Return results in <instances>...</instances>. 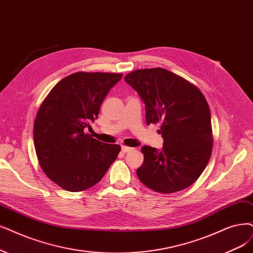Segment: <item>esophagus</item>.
I'll use <instances>...</instances> for the list:
<instances>
[{
  "instance_id": "1",
  "label": "esophagus",
  "mask_w": 253,
  "mask_h": 253,
  "mask_svg": "<svg viewBox=\"0 0 253 253\" xmlns=\"http://www.w3.org/2000/svg\"><path fill=\"white\" fill-rule=\"evenodd\" d=\"M133 148L131 147H128V146H122V151H123L124 153H127V152H130L132 151Z\"/></svg>"
}]
</instances>
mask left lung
Returning a JSON list of instances; mask_svg holds the SVG:
<instances>
[{
  "label": "left lung",
  "instance_id": "left-lung-1",
  "mask_svg": "<svg viewBox=\"0 0 253 253\" xmlns=\"http://www.w3.org/2000/svg\"><path fill=\"white\" fill-rule=\"evenodd\" d=\"M125 81L145 103L146 122L161 123V151L142 147L144 163L136 170L149 189L171 194L189 188L207 168L212 150L211 110L201 90L162 68L130 72Z\"/></svg>",
  "mask_w": 253,
  "mask_h": 253
}]
</instances>
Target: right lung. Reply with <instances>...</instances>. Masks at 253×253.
Listing matches in <instances>:
<instances>
[{"label": "right lung", "mask_w": 253, "mask_h": 253, "mask_svg": "<svg viewBox=\"0 0 253 253\" xmlns=\"http://www.w3.org/2000/svg\"><path fill=\"white\" fill-rule=\"evenodd\" d=\"M120 73L77 72L60 80L42 101L34 121V147L49 178L69 192L98 183L116 161L121 146L103 144L84 129L99 116Z\"/></svg>", "instance_id": "add662e5"}]
</instances>
